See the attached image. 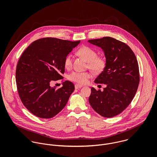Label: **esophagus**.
I'll return each mask as SVG.
<instances>
[{
	"mask_svg": "<svg viewBox=\"0 0 157 157\" xmlns=\"http://www.w3.org/2000/svg\"><path fill=\"white\" fill-rule=\"evenodd\" d=\"M82 86H83L82 85H78V84H76V85H75V89L81 88Z\"/></svg>",
	"mask_w": 157,
	"mask_h": 157,
	"instance_id": "1",
	"label": "esophagus"
}]
</instances>
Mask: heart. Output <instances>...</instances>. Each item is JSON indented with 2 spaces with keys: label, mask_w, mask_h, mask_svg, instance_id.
Listing matches in <instances>:
<instances>
[{
  "label": "heart",
  "mask_w": 157,
  "mask_h": 157,
  "mask_svg": "<svg viewBox=\"0 0 157 157\" xmlns=\"http://www.w3.org/2000/svg\"><path fill=\"white\" fill-rule=\"evenodd\" d=\"M77 53L83 57L87 62V67L95 74L101 73L106 67L107 61L105 57L97 56V51L88 46L81 47ZM64 65L66 68L69 69L72 65V57L68 54L65 59ZM91 76L89 72H74L68 76V78L78 84H85L88 82Z\"/></svg>",
  "instance_id": "heart-1"
}]
</instances>
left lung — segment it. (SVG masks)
I'll list each match as a JSON object with an SVG mask.
<instances>
[{"label":"left lung","instance_id":"8db88e82","mask_svg":"<svg viewBox=\"0 0 157 157\" xmlns=\"http://www.w3.org/2000/svg\"><path fill=\"white\" fill-rule=\"evenodd\" d=\"M88 42L101 47L107 61L105 69L94 81L106 87L103 91L92 88L90 104L100 115L115 117L129 105L138 89L140 73L136 56L128 45L112 37L89 40Z\"/></svg>","mask_w":157,"mask_h":157}]
</instances>
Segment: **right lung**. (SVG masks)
<instances>
[{
  "mask_svg": "<svg viewBox=\"0 0 157 157\" xmlns=\"http://www.w3.org/2000/svg\"><path fill=\"white\" fill-rule=\"evenodd\" d=\"M80 42L45 37L33 42L23 52L16 67L17 88L23 105L34 115L50 118L66 106L74 84L67 80L56 89L50 83L63 78L65 59Z\"/></svg>",
  "mask_w": 157,
  "mask_h": 157,
  "instance_id": "obj_1",
  "label": "right lung"
}]
</instances>
